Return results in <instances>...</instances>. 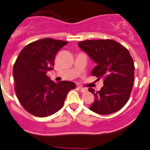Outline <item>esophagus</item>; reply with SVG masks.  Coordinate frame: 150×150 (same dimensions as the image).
<instances>
[{
  "instance_id": "esophagus-1",
  "label": "esophagus",
  "mask_w": 150,
  "mask_h": 150,
  "mask_svg": "<svg viewBox=\"0 0 150 150\" xmlns=\"http://www.w3.org/2000/svg\"><path fill=\"white\" fill-rule=\"evenodd\" d=\"M78 89H79L80 92H82V93H83V92H86V91H87V89H85V88H82V87H80V86H78Z\"/></svg>"
}]
</instances>
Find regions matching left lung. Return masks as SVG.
Instances as JSON below:
<instances>
[{
	"label": "left lung",
	"mask_w": 150,
	"mask_h": 150,
	"mask_svg": "<svg viewBox=\"0 0 150 150\" xmlns=\"http://www.w3.org/2000/svg\"><path fill=\"white\" fill-rule=\"evenodd\" d=\"M78 46L97 64L91 75L97 81L103 80L100 91L89 88L95 96L89 110L100 115L121 110L129 100L134 82L135 66L128 50L110 39L83 40Z\"/></svg>",
	"instance_id": "8db88e82"
}]
</instances>
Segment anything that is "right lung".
I'll return each mask as SVG.
<instances>
[{"instance_id":"add662e5","label":"right lung","mask_w":150,"mask_h":150,"mask_svg":"<svg viewBox=\"0 0 150 150\" xmlns=\"http://www.w3.org/2000/svg\"><path fill=\"white\" fill-rule=\"evenodd\" d=\"M67 41L43 38L26 45L13 66L15 91L22 107L37 117H47L57 112L64 104L73 82L55 83L47 75L53 69L55 55Z\"/></svg>"}]
</instances>
